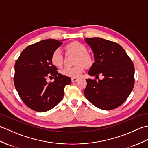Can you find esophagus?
<instances>
[{"label": "esophagus", "mask_w": 148, "mask_h": 148, "mask_svg": "<svg viewBox=\"0 0 148 148\" xmlns=\"http://www.w3.org/2000/svg\"><path fill=\"white\" fill-rule=\"evenodd\" d=\"M77 78H76V77H72V79H71V80H72V83H75V82H76V81H77Z\"/></svg>", "instance_id": "1"}]
</instances>
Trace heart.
Here are the masks:
<instances>
[{
    "mask_svg": "<svg viewBox=\"0 0 148 148\" xmlns=\"http://www.w3.org/2000/svg\"><path fill=\"white\" fill-rule=\"evenodd\" d=\"M69 52L75 53L78 55L76 64L77 66L71 67H65L62 71V74L64 76L71 77H79L84 71V66L90 67L92 64V59L88 53V49L85 45L79 42L75 41L67 46ZM52 64L56 67H60L64 63V55L60 48H56L53 51L51 56Z\"/></svg>",
    "mask_w": 148,
    "mask_h": 148,
    "instance_id": "b5f03b06",
    "label": "heart"
}]
</instances>
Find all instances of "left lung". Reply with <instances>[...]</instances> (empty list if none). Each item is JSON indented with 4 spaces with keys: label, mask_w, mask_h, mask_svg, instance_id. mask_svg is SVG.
<instances>
[{
    "label": "left lung",
    "mask_w": 148,
    "mask_h": 148,
    "mask_svg": "<svg viewBox=\"0 0 148 148\" xmlns=\"http://www.w3.org/2000/svg\"><path fill=\"white\" fill-rule=\"evenodd\" d=\"M84 40L92 48L95 60L88 74L96 77L102 74L104 77L98 81L86 79L84 96L99 109L118 108L127 100L134 88L133 63L117 43L100 37L85 38Z\"/></svg>",
    "instance_id": "obj_1"
}]
</instances>
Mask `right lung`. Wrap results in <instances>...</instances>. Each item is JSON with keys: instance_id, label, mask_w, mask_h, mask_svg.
<instances>
[{"instance_id": "add662e5", "label": "right lung", "mask_w": 148, "mask_h": 148, "mask_svg": "<svg viewBox=\"0 0 148 148\" xmlns=\"http://www.w3.org/2000/svg\"><path fill=\"white\" fill-rule=\"evenodd\" d=\"M64 40L46 39L29 45L23 49L14 65V83L21 99L27 106L37 112H46L61 101L64 88L71 79L58 72L53 65V51ZM55 77L47 82V78Z\"/></svg>"}]
</instances>
